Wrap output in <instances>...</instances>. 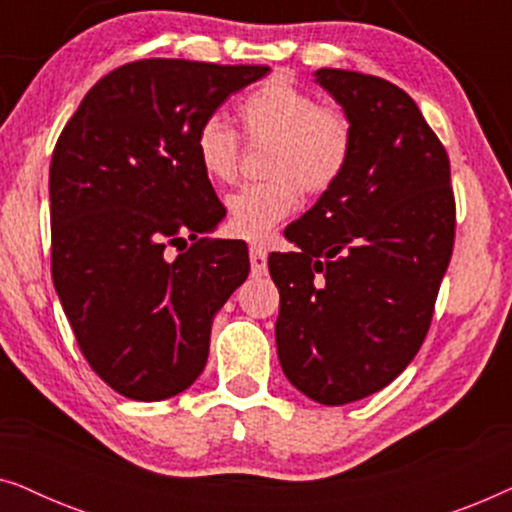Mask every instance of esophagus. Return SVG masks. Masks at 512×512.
Instances as JSON below:
<instances>
[{
    "label": "esophagus",
    "instance_id": "1",
    "mask_svg": "<svg viewBox=\"0 0 512 512\" xmlns=\"http://www.w3.org/2000/svg\"><path fill=\"white\" fill-rule=\"evenodd\" d=\"M249 261H251V275L261 277L268 272V251H265L263 247H251Z\"/></svg>",
    "mask_w": 512,
    "mask_h": 512
}]
</instances>
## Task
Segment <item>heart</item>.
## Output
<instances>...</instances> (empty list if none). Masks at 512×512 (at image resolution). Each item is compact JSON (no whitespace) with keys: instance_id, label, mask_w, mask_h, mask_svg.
<instances>
[{"instance_id":"obj_1","label":"heart","mask_w":512,"mask_h":512,"mask_svg":"<svg viewBox=\"0 0 512 512\" xmlns=\"http://www.w3.org/2000/svg\"><path fill=\"white\" fill-rule=\"evenodd\" d=\"M237 121L249 144H268L265 181L242 186L226 198L228 230L261 242L300 205V191L324 195L347 172L354 130L347 114L296 83L275 76L237 102ZM195 158L207 179L228 184L240 167V137L219 116H209L193 137Z\"/></svg>"}]
</instances>
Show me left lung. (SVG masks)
Instances as JSON below:
<instances>
[{
    "label": "left lung",
    "mask_w": 512,
    "mask_h": 512,
    "mask_svg": "<svg viewBox=\"0 0 512 512\" xmlns=\"http://www.w3.org/2000/svg\"><path fill=\"white\" fill-rule=\"evenodd\" d=\"M354 130L347 172L270 254L284 375L324 405L387 387L429 333L457 207L450 158L412 97L380 76L317 69Z\"/></svg>",
    "instance_id": "8db88e82"
}]
</instances>
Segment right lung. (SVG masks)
<instances>
[{"label": "right lung", "instance_id": "right-lung-1", "mask_svg": "<svg viewBox=\"0 0 512 512\" xmlns=\"http://www.w3.org/2000/svg\"><path fill=\"white\" fill-rule=\"evenodd\" d=\"M265 65L135 60L102 76L51 158V275L90 368L132 401L198 380L247 247L202 237L226 209L193 137Z\"/></svg>", "mask_w": 512, "mask_h": 512}]
</instances>
